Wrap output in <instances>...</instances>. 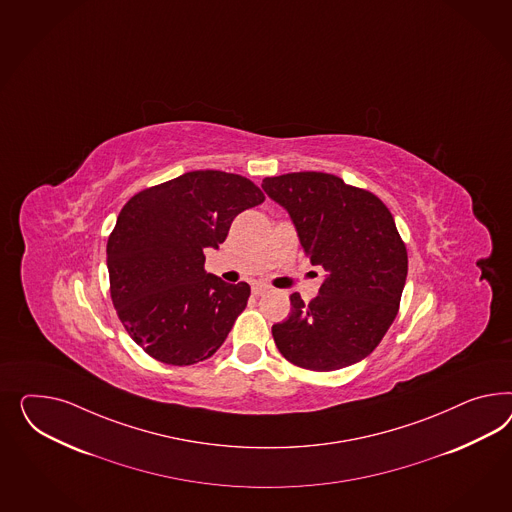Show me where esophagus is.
<instances>
[{"instance_id": "34e87169", "label": "esophagus", "mask_w": 512, "mask_h": 512, "mask_svg": "<svg viewBox=\"0 0 512 512\" xmlns=\"http://www.w3.org/2000/svg\"><path fill=\"white\" fill-rule=\"evenodd\" d=\"M267 292H269V286H265V284H254V286H252V293H254L256 297L265 295Z\"/></svg>"}]
</instances>
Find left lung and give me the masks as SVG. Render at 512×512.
<instances>
[{
  "label": "left lung",
  "mask_w": 512,
  "mask_h": 512,
  "mask_svg": "<svg viewBox=\"0 0 512 512\" xmlns=\"http://www.w3.org/2000/svg\"><path fill=\"white\" fill-rule=\"evenodd\" d=\"M262 189L292 217L312 265L327 271L320 293L273 325L278 351L295 366L329 372L370 355L395 322L408 250L387 205L323 172L265 177Z\"/></svg>",
  "instance_id": "1"
}]
</instances>
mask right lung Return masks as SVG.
I'll list each match as a JSON object with an SVG mask.
<instances>
[{"label":"right lung","mask_w":512,"mask_h":512,"mask_svg":"<svg viewBox=\"0 0 512 512\" xmlns=\"http://www.w3.org/2000/svg\"><path fill=\"white\" fill-rule=\"evenodd\" d=\"M263 200L247 177L196 170L123 205L106 245L110 295L125 331L149 357L194 365L222 346L250 286L207 273L204 249H219L232 220Z\"/></svg>","instance_id":"1"}]
</instances>
